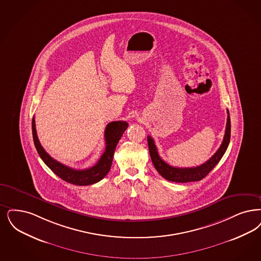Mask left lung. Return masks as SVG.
<instances>
[{"label":"left lung","instance_id":"8db88e82","mask_svg":"<svg viewBox=\"0 0 261 261\" xmlns=\"http://www.w3.org/2000/svg\"><path fill=\"white\" fill-rule=\"evenodd\" d=\"M227 122L225 128V134L221 145L217 152L208 159L204 164L191 168H177L170 166L164 160L161 159L157 151L156 146L153 139L150 136H147V145L151 161L157 170V172L167 180L175 182H189V181H198L206 177L208 173L216 167V165L225 153L230 142L231 134V123H230L229 112L227 110Z\"/></svg>","mask_w":261,"mask_h":261}]
</instances>
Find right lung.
<instances>
[{
    "label": "right lung",
    "mask_w": 261,
    "mask_h": 261,
    "mask_svg": "<svg viewBox=\"0 0 261 261\" xmlns=\"http://www.w3.org/2000/svg\"><path fill=\"white\" fill-rule=\"evenodd\" d=\"M127 127H128V123L126 121L110 122L105 130L106 148L102 156L100 157V159L93 167L84 169V170H76V169L68 167L62 163L56 161L43 149L37 136L35 117H33L32 119V132H33L34 144L42 161L54 174H56L58 177L62 178L63 180L69 184H73L74 186L93 185L106 177V175L111 170L116 145L119 142L121 136L123 135Z\"/></svg>",
    "instance_id": "add662e5"
}]
</instances>
